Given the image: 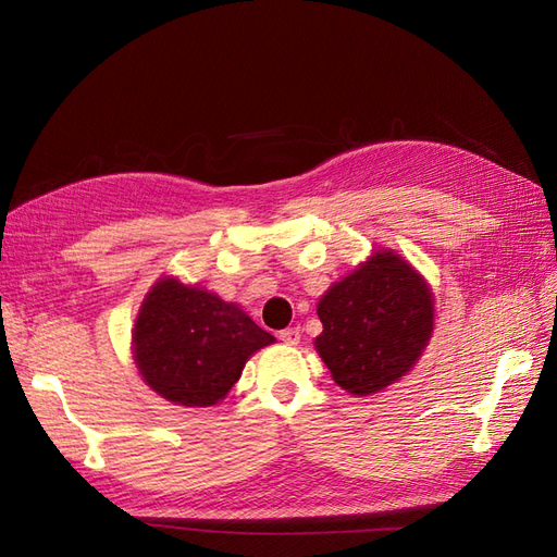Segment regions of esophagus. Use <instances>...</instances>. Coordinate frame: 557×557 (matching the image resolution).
<instances>
[{
    "label": "esophagus",
    "instance_id": "34e87169",
    "mask_svg": "<svg viewBox=\"0 0 557 557\" xmlns=\"http://www.w3.org/2000/svg\"><path fill=\"white\" fill-rule=\"evenodd\" d=\"M278 339H281L285 346H295V344H299V339H301V332H299V327L281 330V332H278Z\"/></svg>",
    "mask_w": 557,
    "mask_h": 557
}]
</instances>
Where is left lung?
Here are the masks:
<instances>
[{
    "label": "left lung",
    "instance_id": "1",
    "mask_svg": "<svg viewBox=\"0 0 557 557\" xmlns=\"http://www.w3.org/2000/svg\"><path fill=\"white\" fill-rule=\"evenodd\" d=\"M315 350L336 385L372 395L411 372L432 336L434 297L416 269L376 250L318 301Z\"/></svg>",
    "mask_w": 557,
    "mask_h": 557
}]
</instances>
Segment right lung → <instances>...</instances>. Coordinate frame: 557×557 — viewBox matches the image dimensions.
Here are the masks:
<instances>
[{"mask_svg":"<svg viewBox=\"0 0 557 557\" xmlns=\"http://www.w3.org/2000/svg\"><path fill=\"white\" fill-rule=\"evenodd\" d=\"M274 344L232 301L164 276L134 320L132 352L153 391L181 407H213L239 381L252 352Z\"/></svg>","mask_w":557,"mask_h":557,"instance_id":"obj_1","label":"right lung"}]
</instances>
